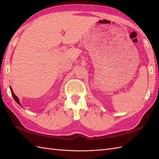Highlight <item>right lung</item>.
Listing matches in <instances>:
<instances>
[{"label": "right lung", "instance_id": "1", "mask_svg": "<svg viewBox=\"0 0 159 159\" xmlns=\"http://www.w3.org/2000/svg\"><path fill=\"white\" fill-rule=\"evenodd\" d=\"M10 89H11V94H12V96H13V99L15 100V101L16 102L18 103L19 105H20L21 106V104H20V101H19V99H18V98L17 97L15 94H14V93H13V90H12V89H11V87H10ZM22 107V106H21Z\"/></svg>", "mask_w": 159, "mask_h": 159}]
</instances>
